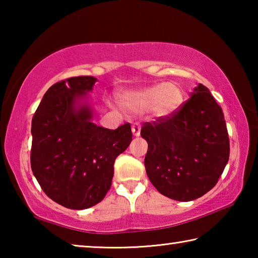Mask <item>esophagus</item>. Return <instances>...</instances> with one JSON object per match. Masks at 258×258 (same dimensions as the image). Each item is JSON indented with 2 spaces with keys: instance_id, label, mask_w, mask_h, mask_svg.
Returning a JSON list of instances; mask_svg holds the SVG:
<instances>
[{
  "instance_id": "obj_1",
  "label": "esophagus",
  "mask_w": 258,
  "mask_h": 258,
  "mask_svg": "<svg viewBox=\"0 0 258 258\" xmlns=\"http://www.w3.org/2000/svg\"><path fill=\"white\" fill-rule=\"evenodd\" d=\"M140 131H141V125H140L139 123L133 124V126H132V132H133L134 137H139V135H140Z\"/></svg>"
}]
</instances>
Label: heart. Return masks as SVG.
I'll return each instance as SVG.
<instances>
[{
	"instance_id": "heart-1",
	"label": "heart",
	"mask_w": 258,
	"mask_h": 258,
	"mask_svg": "<svg viewBox=\"0 0 258 258\" xmlns=\"http://www.w3.org/2000/svg\"><path fill=\"white\" fill-rule=\"evenodd\" d=\"M181 90L175 84H157L138 92L127 93L123 98V107L130 111L154 110L160 116H167L180 106Z\"/></svg>"
}]
</instances>
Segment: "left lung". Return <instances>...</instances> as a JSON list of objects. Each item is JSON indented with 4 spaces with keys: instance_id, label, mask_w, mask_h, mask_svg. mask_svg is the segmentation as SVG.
<instances>
[{
    "instance_id": "1",
    "label": "left lung",
    "mask_w": 258,
    "mask_h": 258,
    "mask_svg": "<svg viewBox=\"0 0 258 258\" xmlns=\"http://www.w3.org/2000/svg\"><path fill=\"white\" fill-rule=\"evenodd\" d=\"M147 175L165 197L191 202L212 190L230 156L222 108L203 84L167 116L143 124Z\"/></svg>"
}]
</instances>
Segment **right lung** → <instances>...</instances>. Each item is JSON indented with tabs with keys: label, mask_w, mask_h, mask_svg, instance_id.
<instances>
[{
	"label": "right lung",
	"mask_w": 258,
	"mask_h": 258,
	"mask_svg": "<svg viewBox=\"0 0 258 258\" xmlns=\"http://www.w3.org/2000/svg\"><path fill=\"white\" fill-rule=\"evenodd\" d=\"M95 82L78 76L55 83L32 120L33 174L47 197L71 209L101 202L111 186L115 159L132 141L128 123L104 128L91 121L86 104L76 107Z\"/></svg>",
	"instance_id": "right-lung-1"
}]
</instances>
